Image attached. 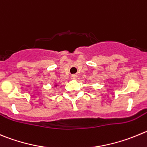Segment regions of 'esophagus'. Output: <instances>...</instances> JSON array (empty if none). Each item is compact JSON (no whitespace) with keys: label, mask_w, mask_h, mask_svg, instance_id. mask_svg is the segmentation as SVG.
I'll list each match as a JSON object with an SVG mask.
<instances>
[{"label":"esophagus","mask_w":147,"mask_h":147,"mask_svg":"<svg viewBox=\"0 0 147 147\" xmlns=\"http://www.w3.org/2000/svg\"><path fill=\"white\" fill-rule=\"evenodd\" d=\"M77 78H78V76H77L76 75H72V76H71V80H77Z\"/></svg>","instance_id":"esophagus-1"}]
</instances>
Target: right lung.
I'll return each mask as SVG.
<instances>
[{
	"label": "right lung",
	"mask_w": 147,
	"mask_h": 147,
	"mask_svg": "<svg viewBox=\"0 0 147 147\" xmlns=\"http://www.w3.org/2000/svg\"><path fill=\"white\" fill-rule=\"evenodd\" d=\"M59 86V85L57 84V83H55V85H54V86H55V87H57V86Z\"/></svg>",
	"instance_id": "right-lung-1"
}]
</instances>
